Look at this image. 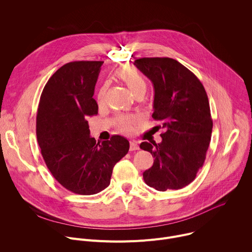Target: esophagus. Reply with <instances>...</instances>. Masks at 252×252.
<instances>
[{"label": "esophagus", "mask_w": 252, "mask_h": 252, "mask_svg": "<svg viewBox=\"0 0 252 252\" xmlns=\"http://www.w3.org/2000/svg\"><path fill=\"white\" fill-rule=\"evenodd\" d=\"M136 150H139L138 143L136 141H134V140L130 141V143H129V151L132 152V151H136Z\"/></svg>", "instance_id": "obj_1"}]
</instances>
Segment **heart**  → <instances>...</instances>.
Listing matches in <instances>:
<instances>
[{
    "label": "heart",
    "mask_w": 252,
    "mask_h": 252,
    "mask_svg": "<svg viewBox=\"0 0 252 252\" xmlns=\"http://www.w3.org/2000/svg\"><path fill=\"white\" fill-rule=\"evenodd\" d=\"M115 76L122 81L130 91V93L134 96H141L147 91V81L143 78L139 71L129 65H121L115 71ZM104 93L105 87L100 88L97 93L96 99L99 104L103 102L104 99ZM135 123V119L131 117L122 118L119 121V127L123 131H129L131 129V126Z\"/></svg>",
    "instance_id": "b5f03b06"
}]
</instances>
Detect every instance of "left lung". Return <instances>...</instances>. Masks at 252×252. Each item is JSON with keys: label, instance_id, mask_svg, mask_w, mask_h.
<instances>
[{"label": "left lung", "instance_id": "1", "mask_svg": "<svg viewBox=\"0 0 252 252\" xmlns=\"http://www.w3.org/2000/svg\"><path fill=\"white\" fill-rule=\"evenodd\" d=\"M135 66L153 83V118L164 129L159 143L139 148L155 158L143 172L146 184L159 191L181 189L194 181L202 167L212 131L206 92L196 76L170 58H142Z\"/></svg>", "mask_w": 252, "mask_h": 252}]
</instances>
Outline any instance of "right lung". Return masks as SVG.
I'll return each mask as SVG.
<instances>
[{
    "label": "right lung",
    "mask_w": 252,
    "mask_h": 252,
    "mask_svg": "<svg viewBox=\"0 0 252 252\" xmlns=\"http://www.w3.org/2000/svg\"><path fill=\"white\" fill-rule=\"evenodd\" d=\"M103 62L79 61L61 66L41 94L37 138L44 160L67 190L95 194L109 187L113 168L128 152L121 135L96 142L90 135L88 117L97 115L93 98Z\"/></svg>",
    "instance_id": "1"
}]
</instances>
